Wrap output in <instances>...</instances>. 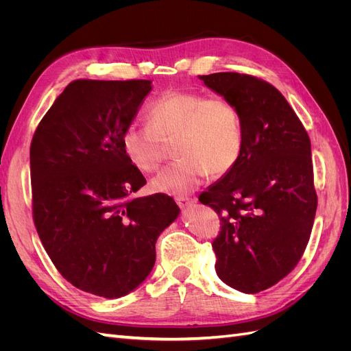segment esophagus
Masks as SVG:
<instances>
[{
    "instance_id": "esophagus-1",
    "label": "esophagus",
    "mask_w": 351,
    "mask_h": 351,
    "mask_svg": "<svg viewBox=\"0 0 351 351\" xmlns=\"http://www.w3.org/2000/svg\"><path fill=\"white\" fill-rule=\"evenodd\" d=\"M176 202H177V205L180 206V208H187V206H190L195 202V199L193 197H187V196H176Z\"/></svg>"
}]
</instances>
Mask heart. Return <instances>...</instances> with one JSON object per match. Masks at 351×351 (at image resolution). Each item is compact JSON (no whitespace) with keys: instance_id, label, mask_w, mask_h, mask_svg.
Returning a JSON list of instances; mask_svg holds the SVG:
<instances>
[{"instance_id":"b5f03b06","label":"heart","mask_w":351,"mask_h":351,"mask_svg":"<svg viewBox=\"0 0 351 351\" xmlns=\"http://www.w3.org/2000/svg\"><path fill=\"white\" fill-rule=\"evenodd\" d=\"M147 124L127 125L123 151L142 173H155L174 143L177 161L152 182L158 192L187 195L210 173H230L243 152L244 132L237 105L221 95L168 90L146 110Z\"/></svg>"}]
</instances>
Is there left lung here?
<instances>
[{"instance_id":"left-lung-1","label":"left lung","mask_w":351,"mask_h":351,"mask_svg":"<svg viewBox=\"0 0 351 351\" xmlns=\"http://www.w3.org/2000/svg\"><path fill=\"white\" fill-rule=\"evenodd\" d=\"M199 79L241 114L239 162L199 200L219 217L212 241L218 277L254 294L287 277L309 241L317 206L311 139L281 92L263 79L234 71Z\"/></svg>"}]
</instances>
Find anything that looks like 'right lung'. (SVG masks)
<instances>
[{
  "instance_id": "right-lung-1",
  "label": "right lung",
  "mask_w": 351,
  "mask_h": 351,
  "mask_svg": "<svg viewBox=\"0 0 351 351\" xmlns=\"http://www.w3.org/2000/svg\"><path fill=\"white\" fill-rule=\"evenodd\" d=\"M151 80H73L30 143L32 215L58 272L105 299L133 291L155 263V243L178 215L173 197H133L146 178L121 136Z\"/></svg>"
}]
</instances>
